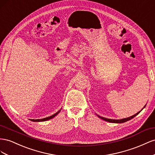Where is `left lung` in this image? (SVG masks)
Returning a JSON list of instances; mask_svg holds the SVG:
<instances>
[{"instance_id": "8db88e82", "label": "left lung", "mask_w": 155, "mask_h": 155, "mask_svg": "<svg viewBox=\"0 0 155 155\" xmlns=\"http://www.w3.org/2000/svg\"><path fill=\"white\" fill-rule=\"evenodd\" d=\"M145 106H146V104H145V105L144 106V107H143L142 109H141L140 112H138V113H136V114L133 115V116H130V117H127V118L121 119H108V118H106V117H101L100 116H99V115H97V114H96V115H97V116H98L99 118L103 119V120H104V121H108V122H110V123H125V122H126V121H129V120H130V119H132V118H134L135 116H136L137 115H138V114L141 111V110H142L145 107Z\"/></svg>"}]
</instances>
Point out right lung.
I'll list each match as a JSON object with an SVG mask.
<instances>
[{
  "mask_svg": "<svg viewBox=\"0 0 155 155\" xmlns=\"http://www.w3.org/2000/svg\"><path fill=\"white\" fill-rule=\"evenodd\" d=\"M61 110V108L59 110L58 112H57L56 114H53V115H52V116H49V117H45V118H43V119H30V121H34V122H40V121H48V120H49V119H51L52 118H53V117H54L56 115H58V114H59L60 113V110Z\"/></svg>",
  "mask_w": 155,
  "mask_h": 155,
  "instance_id": "right-lung-1",
  "label": "right lung"
}]
</instances>
